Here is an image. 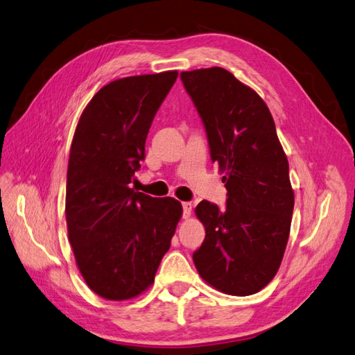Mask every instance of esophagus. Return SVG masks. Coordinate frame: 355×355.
Segmentation results:
<instances>
[{"label": "esophagus", "mask_w": 355, "mask_h": 355, "mask_svg": "<svg viewBox=\"0 0 355 355\" xmlns=\"http://www.w3.org/2000/svg\"><path fill=\"white\" fill-rule=\"evenodd\" d=\"M182 207H184V219H189L191 211H192V204L185 201V202H182Z\"/></svg>", "instance_id": "obj_1"}]
</instances>
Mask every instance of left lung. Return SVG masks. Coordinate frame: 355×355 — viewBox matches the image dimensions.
Returning <instances> with one entry per match:
<instances>
[{
	"mask_svg": "<svg viewBox=\"0 0 355 355\" xmlns=\"http://www.w3.org/2000/svg\"><path fill=\"white\" fill-rule=\"evenodd\" d=\"M206 127L211 161L225 173L227 207H196L206 239L192 254L219 292L257 293L275 277L290 234L295 194L272 115L249 85L219 67L180 72Z\"/></svg>",
	"mask_w": 355,
	"mask_h": 355,
	"instance_id": "obj_1",
	"label": "left lung"
}]
</instances>
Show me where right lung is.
<instances>
[{
    "instance_id": "1",
    "label": "right lung",
    "mask_w": 355,
    "mask_h": 355,
    "mask_svg": "<svg viewBox=\"0 0 355 355\" xmlns=\"http://www.w3.org/2000/svg\"><path fill=\"white\" fill-rule=\"evenodd\" d=\"M178 71L115 80L85 106L67 173L68 237L84 282L108 300L142 295L170 249L182 204L130 188Z\"/></svg>"
}]
</instances>
